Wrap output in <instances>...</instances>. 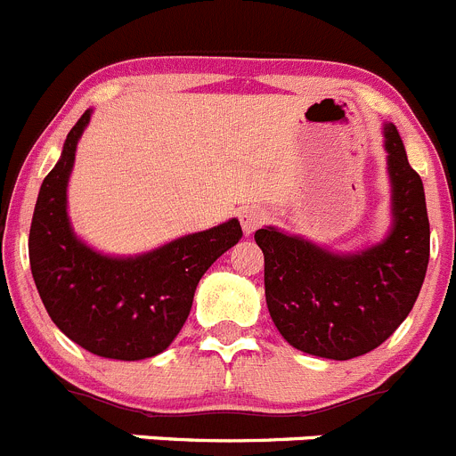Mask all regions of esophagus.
<instances>
[{
    "mask_svg": "<svg viewBox=\"0 0 456 456\" xmlns=\"http://www.w3.org/2000/svg\"><path fill=\"white\" fill-rule=\"evenodd\" d=\"M263 223H265V211L261 207H245L240 211V224L245 236H252Z\"/></svg>",
    "mask_w": 456,
    "mask_h": 456,
    "instance_id": "obj_1",
    "label": "esophagus"
}]
</instances>
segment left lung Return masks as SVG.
Wrapping results in <instances>:
<instances>
[{
	"label": "left lung",
	"instance_id": "left-lung-1",
	"mask_svg": "<svg viewBox=\"0 0 456 456\" xmlns=\"http://www.w3.org/2000/svg\"><path fill=\"white\" fill-rule=\"evenodd\" d=\"M391 229L382 242L335 254L274 227L254 233L265 256V301L290 346L351 360L380 346L405 322L429 261V220L419 173L394 123H385Z\"/></svg>",
	"mask_w": 456,
	"mask_h": 456
}]
</instances>
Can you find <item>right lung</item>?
Segmentation results:
<instances>
[{"mask_svg":"<svg viewBox=\"0 0 456 456\" xmlns=\"http://www.w3.org/2000/svg\"><path fill=\"white\" fill-rule=\"evenodd\" d=\"M85 110L45 177L28 233L33 281L53 324L78 346L110 360H146L166 351L184 326L195 288L242 236L236 218L189 233L139 256H108L85 245L67 216V184Z\"/></svg>","mask_w":456,"mask_h":456,"instance_id":"1","label":"right lung"}]
</instances>
